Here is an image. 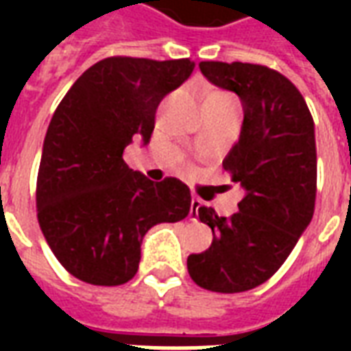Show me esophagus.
<instances>
[{"mask_svg":"<svg viewBox=\"0 0 351 351\" xmlns=\"http://www.w3.org/2000/svg\"><path fill=\"white\" fill-rule=\"evenodd\" d=\"M199 203H201V201H199V199L193 197V205H199Z\"/></svg>","mask_w":351,"mask_h":351,"instance_id":"obj_1","label":"esophagus"}]
</instances>
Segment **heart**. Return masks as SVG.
Listing matches in <instances>:
<instances>
[{
    "label": "heart",
    "mask_w": 351,
    "mask_h": 351,
    "mask_svg": "<svg viewBox=\"0 0 351 351\" xmlns=\"http://www.w3.org/2000/svg\"><path fill=\"white\" fill-rule=\"evenodd\" d=\"M231 95H228V93H221V92H213L208 93L205 97V101H203V105H210V103H220V101H226L229 99Z\"/></svg>",
    "instance_id": "b5f03b06"
}]
</instances>
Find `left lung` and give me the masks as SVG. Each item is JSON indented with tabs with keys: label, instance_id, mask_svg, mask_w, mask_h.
<instances>
[{
	"label": "left lung",
	"instance_id": "8db88e82",
	"mask_svg": "<svg viewBox=\"0 0 351 351\" xmlns=\"http://www.w3.org/2000/svg\"><path fill=\"white\" fill-rule=\"evenodd\" d=\"M208 82L239 95L241 137L223 160L244 197L239 213L218 216L199 206L213 244L188 258L197 286L239 293L261 286L278 271L308 228L316 203V135L301 92L265 65L201 62Z\"/></svg>",
	"mask_w": 351,
	"mask_h": 351
}]
</instances>
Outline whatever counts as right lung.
<instances>
[{"label":"right lung","instance_id":"obj_1","mask_svg":"<svg viewBox=\"0 0 351 351\" xmlns=\"http://www.w3.org/2000/svg\"><path fill=\"white\" fill-rule=\"evenodd\" d=\"M184 60L107 58L75 80L50 120L37 176V218L65 271L120 286L138 271L148 229L190 214V188L152 182L128 167L133 141L148 145L160 101L190 79Z\"/></svg>","mask_w":351,"mask_h":351}]
</instances>
